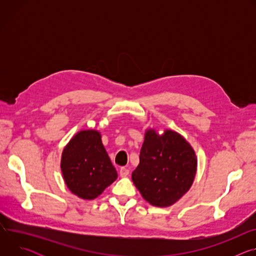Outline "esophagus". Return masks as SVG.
Instances as JSON below:
<instances>
[{
  "mask_svg": "<svg viewBox=\"0 0 256 256\" xmlns=\"http://www.w3.org/2000/svg\"><path fill=\"white\" fill-rule=\"evenodd\" d=\"M128 173H130V170H128V168H126V167H122V168H120V176H122V177H126V176H128Z\"/></svg>",
  "mask_w": 256,
  "mask_h": 256,
  "instance_id": "34e87169",
  "label": "esophagus"
}]
</instances>
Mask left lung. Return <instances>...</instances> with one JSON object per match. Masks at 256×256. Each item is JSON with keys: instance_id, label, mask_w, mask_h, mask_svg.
I'll list each match as a JSON object with an SVG mask.
<instances>
[{"instance_id": "1", "label": "left lung", "mask_w": 256, "mask_h": 256, "mask_svg": "<svg viewBox=\"0 0 256 256\" xmlns=\"http://www.w3.org/2000/svg\"><path fill=\"white\" fill-rule=\"evenodd\" d=\"M196 165L194 149L179 134L165 130L159 136L150 130L146 132L140 164L132 179L148 202L168 206L190 188Z\"/></svg>"}]
</instances>
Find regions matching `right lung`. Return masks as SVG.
<instances>
[{"mask_svg": "<svg viewBox=\"0 0 256 256\" xmlns=\"http://www.w3.org/2000/svg\"><path fill=\"white\" fill-rule=\"evenodd\" d=\"M60 168L68 190L83 200H93L118 178L97 130L72 138L62 155Z\"/></svg>", "mask_w": 256, "mask_h": 256, "instance_id": "1", "label": "right lung"}]
</instances>
